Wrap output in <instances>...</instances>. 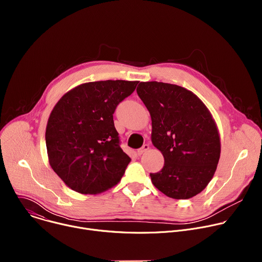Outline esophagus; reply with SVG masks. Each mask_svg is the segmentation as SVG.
I'll list each match as a JSON object with an SVG mask.
<instances>
[{"mask_svg": "<svg viewBox=\"0 0 262 262\" xmlns=\"http://www.w3.org/2000/svg\"><path fill=\"white\" fill-rule=\"evenodd\" d=\"M148 149H149V145L148 144H144L140 149H138V155L139 156L143 155L144 152H146L148 150Z\"/></svg>", "mask_w": 262, "mask_h": 262, "instance_id": "34e87169", "label": "esophagus"}]
</instances>
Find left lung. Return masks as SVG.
<instances>
[{"label": "left lung", "mask_w": 262, "mask_h": 262, "mask_svg": "<svg viewBox=\"0 0 262 262\" xmlns=\"http://www.w3.org/2000/svg\"><path fill=\"white\" fill-rule=\"evenodd\" d=\"M137 93L151 116V141L165 164L150 173L154 185L173 199H189L211 180L220 160L221 142L206 105L183 87L141 82Z\"/></svg>", "instance_id": "8db88e82"}]
</instances>
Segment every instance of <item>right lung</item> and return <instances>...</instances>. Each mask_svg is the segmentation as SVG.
<instances>
[{"instance_id": "add662e5", "label": "right lung", "mask_w": 262, "mask_h": 262, "mask_svg": "<svg viewBox=\"0 0 262 262\" xmlns=\"http://www.w3.org/2000/svg\"><path fill=\"white\" fill-rule=\"evenodd\" d=\"M138 83H85L64 94L54 106L46 130L49 162L71 190L95 195L122 178L130 158L120 147L113 114Z\"/></svg>"}]
</instances>
